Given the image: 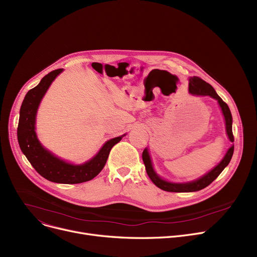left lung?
Instances as JSON below:
<instances>
[{
	"label": "left lung",
	"instance_id": "obj_1",
	"mask_svg": "<svg viewBox=\"0 0 257 257\" xmlns=\"http://www.w3.org/2000/svg\"><path fill=\"white\" fill-rule=\"evenodd\" d=\"M188 90H190V92L193 94H197V96H210L213 99L218 100L225 117L226 131L228 134V138L231 142H234V137L232 133V116H231L230 109H229L228 105L221 99L219 94L215 92L213 87L209 83L205 82L204 80H202L200 77L194 76L190 79ZM233 151H234V146H232L230 149L227 151L223 160L213 170H211L209 173L204 175V176L201 177L200 179L193 182H188V183H171L159 178L152 168L151 159L147 149H145L143 152V161L145 164L148 176L150 177L152 182L157 187L170 193H188V192H197L200 190H203V188L208 186L215 178L219 176V175L222 173V171L228 166V164L230 163L231 157L233 155Z\"/></svg>",
	"mask_w": 257,
	"mask_h": 257
}]
</instances>
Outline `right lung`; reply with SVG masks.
<instances>
[{
  "label": "right lung",
  "mask_w": 257,
  "mask_h": 257,
  "mask_svg": "<svg viewBox=\"0 0 257 257\" xmlns=\"http://www.w3.org/2000/svg\"><path fill=\"white\" fill-rule=\"evenodd\" d=\"M61 72V69L50 72L42 79L37 86L27 92L21 106L18 141L22 152L40 176L56 183H82L93 179L102 171L112 147L123 137L108 141L96 156L88 163L81 166H73L65 163L47 151L39 144L34 130L37 108L52 81Z\"/></svg>",
  "instance_id": "obj_1"
}]
</instances>
